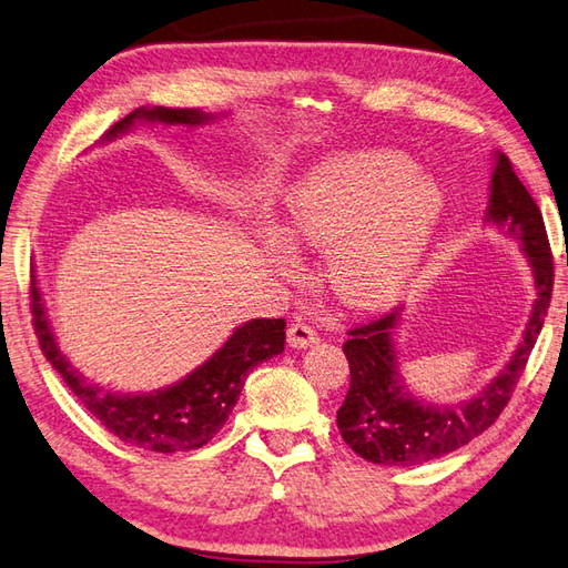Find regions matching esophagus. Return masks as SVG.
<instances>
[{
  "mask_svg": "<svg viewBox=\"0 0 568 568\" xmlns=\"http://www.w3.org/2000/svg\"><path fill=\"white\" fill-rule=\"evenodd\" d=\"M286 339H288V345H292V347H308L313 343H318V333L313 331L308 323L294 321L292 325H288Z\"/></svg>",
  "mask_w": 568,
  "mask_h": 568,
  "instance_id": "obj_1",
  "label": "esophagus"
}]
</instances>
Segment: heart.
<instances>
[{
	"instance_id": "b5f03b06",
	"label": "heart",
	"mask_w": 568,
	"mask_h": 568,
	"mask_svg": "<svg viewBox=\"0 0 568 568\" xmlns=\"http://www.w3.org/2000/svg\"><path fill=\"white\" fill-rule=\"evenodd\" d=\"M443 211L439 189L403 155L343 153L311 168L286 196L282 231L327 247L325 276L352 308H382L406 286Z\"/></svg>"
}]
</instances>
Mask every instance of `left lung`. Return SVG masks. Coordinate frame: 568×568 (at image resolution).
Returning <instances> with one entry per match:
<instances>
[{
	"label": "left lung",
	"instance_id": "left-lung-1",
	"mask_svg": "<svg viewBox=\"0 0 568 568\" xmlns=\"http://www.w3.org/2000/svg\"><path fill=\"white\" fill-rule=\"evenodd\" d=\"M486 219L523 243L535 274L537 301L520 347L481 394L459 406H433L413 398L398 374L390 339V331L400 318L398 311L352 327L343 345L349 362V390L337 410V427L362 459L384 466H415L445 457L488 430L508 406L547 318L554 260L541 211L503 153L496 158Z\"/></svg>",
	"mask_w": 568,
	"mask_h": 568
}]
</instances>
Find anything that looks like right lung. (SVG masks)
Segmentation results:
<instances>
[{
	"label": "right lung",
	"mask_w": 568,
	"mask_h": 568,
	"mask_svg": "<svg viewBox=\"0 0 568 568\" xmlns=\"http://www.w3.org/2000/svg\"><path fill=\"white\" fill-rule=\"evenodd\" d=\"M209 119L211 116L196 109H135L119 123H113L106 138L129 131L135 121L199 125ZM31 313L38 345H41L45 359L58 369L62 382L70 386L82 406L123 443L148 452H162V455L204 447L229 420L247 372L255 364L284 352L286 337L284 318H255L237 327L216 355L174 386L158 388L153 394H113V390L87 382L65 355H60L33 276Z\"/></svg>",
	"instance_id": "add662e5"
}]
</instances>
